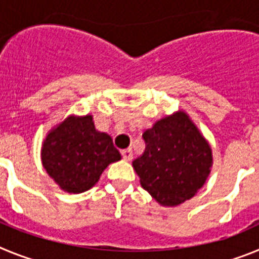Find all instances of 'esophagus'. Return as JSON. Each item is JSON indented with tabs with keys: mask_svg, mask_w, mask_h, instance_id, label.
<instances>
[{
	"mask_svg": "<svg viewBox=\"0 0 259 259\" xmlns=\"http://www.w3.org/2000/svg\"><path fill=\"white\" fill-rule=\"evenodd\" d=\"M122 155L125 161H131L132 158H134V152H132L131 148H128V149L122 150Z\"/></svg>",
	"mask_w": 259,
	"mask_h": 259,
	"instance_id": "34e87169",
	"label": "esophagus"
}]
</instances>
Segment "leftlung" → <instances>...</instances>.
<instances>
[{
    "mask_svg": "<svg viewBox=\"0 0 259 259\" xmlns=\"http://www.w3.org/2000/svg\"><path fill=\"white\" fill-rule=\"evenodd\" d=\"M145 150L132 162L140 184L162 206H178L197 193L212 166V153L188 114L176 111L143 135Z\"/></svg>",
    "mask_w": 259,
    "mask_h": 259,
    "instance_id": "1",
    "label": "left lung"
}]
</instances>
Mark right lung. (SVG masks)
Listing matches in <instances>:
<instances>
[{
    "label": "right lung",
    "mask_w": 259,
    "mask_h": 259,
    "mask_svg": "<svg viewBox=\"0 0 259 259\" xmlns=\"http://www.w3.org/2000/svg\"><path fill=\"white\" fill-rule=\"evenodd\" d=\"M120 158L113 139L96 130L92 115L66 118L50 130L41 148L48 175L68 193L92 188L105 168Z\"/></svg>",
    "instance_id": "obj_1"
}]
</instances>
